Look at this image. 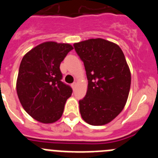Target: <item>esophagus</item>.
I'll return each mask as SVG.
<instances>
[{
    "instance_id": "obj_1",
    "label": "esophagus",
    "mask_w": 158,
    "mask_h": 158,
    "mask_svg": "<svg viewBox=\"0 0 158 158\" xmlns=\"http://www.w3.org/2000/svg\"><path fill=\"white\" fill-rule=\"evenodd\" d=\"M76 86H77V83H76V82H74V83H73V84H72L73 89H74V88L76 87Z\"/></svg>"
}]
</instances>
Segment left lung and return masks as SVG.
<instances>
[{"mask_svg": "<svg viewBox=\"0 0 158 158\" xmlns=\"http://www.w3.org/2000/svg\"><path fill=\"white\" fill-rule=\"evenodd\" d=\"M73 47L88 79L87 93L79 100L82 118L93 126L108 123L123 111L131 88V71L123 52L117 44L100 38Z\"/></svg>", "mask_w": 158, "mask_h": 158, "instance_id": "8db88e82", "label": "left lung"}]
</instances>
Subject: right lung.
<instances>
[{
  "label": "right lung",
  "instance_id": "add662e5",
  "mask_svg": "<svg viewBox=\"0 0 158 158\" xmlns=\"http://www.w3.org/2000/svg\"><path fill=\"white\" fill-rule=\"evenodd\" d=\"M73 47L69 43L45 42L23 56L18 73L16 92L23 109L43 123L62 115L73 90L62 81L60 64Z\"/></svg>",
  "mask_w": 158,
  "mask_h": 158
}]
</instances>
